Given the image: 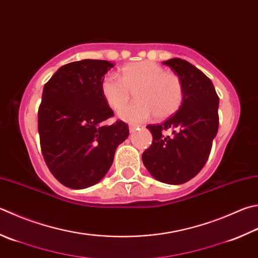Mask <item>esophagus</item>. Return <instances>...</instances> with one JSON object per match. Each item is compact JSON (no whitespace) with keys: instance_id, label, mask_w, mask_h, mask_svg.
Here are the masks:
<instances>
[{"instance_id":"1","label":"esophagus","mask_w":258,"mask_h":258,"mask_svg":"<svg viewBox=\"0 0 258 258\" xmlns=\"http://www.w3.org/2000/svg\"><path fill=\"white\" fill-rule=\"evenodd\" d=\"M137 127H138V125L130 124V125H129V131H130V133H134V131H135L136 129H137Z\"/></svg>"}]
</instances>
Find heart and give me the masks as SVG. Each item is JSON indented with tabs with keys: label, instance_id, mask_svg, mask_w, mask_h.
<instances>
[{
	"label": "heart",
	"instance_id": "heart-1",
	"mask_svg": "<svg viewBox=\"0 0 258 258\" xmlns=\"http://www.w3.org/2000/svg\"><path fill=\"white\" fill-rule=\"evenodd\" d=\"M138 101L123 108L132 92ZM101 93L112 110L128 122H143L155 114L165 119L179 109L184 96L179 77L150 60L129 62L121 69V77L109 73L101 82Z\"/></svg>",
	"mask_w": 258,
	"mask_h": 258
}]
</instances>
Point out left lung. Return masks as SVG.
<instances>
[{
	"mask_svg": "<svg viewBox=\"0 0 258 258\" xmlns=\"http://www.w3.org/2000/svg\"><path fill=\"white\" fill-rule=\"evenodd\" d=\"M182 81L184 96L177 112L160 124L147 125L153 143L143 163L159 182L183 184L205 166L219 128V96L211 80L181 58L163 61ZM173 130L169 138L162 133Z\"/></svg>",
	"mask_w": 258,
	"mask_h": 258,
	"instance_id": "left-lung-1",
	"label": "left lung"
}]
</instances>
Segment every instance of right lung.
I'll list each match as a JSON object with an SVG mask.
<instances>
[{"label": "right lung", "instance_id": "1", "mask_svg": "<svg viewBox=\"0 0 258 258\" xmlns=\"http://www.w3.org/2000/svg\"><path fill=\"white\" fill-rule=\"evenodd\" d=\"M113 67L106 60L83 59L61 66L43 86L38 131L43 159L62 185L81 189L108 173L129 127L105 121L113 111L101 93V82Z\"/></svg>", "mask_w": 258, "mask_h": 258}]
</instances>
